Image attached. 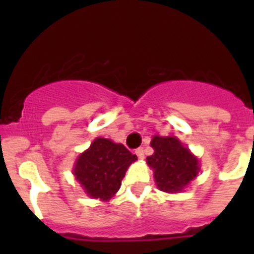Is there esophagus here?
<instances>
[{
	"label": "esophagus",
	"instance_id": "1",
	"mask_svg": "<svg viewBox=\"0 0 254 254\" xmlns=\"http://www.w3.org/2000/svg\"><path fill=\"white\" fill-rule=\"evenodd\" d=\"M136 155H137L138 159H143L145 158V150L142 149V147H138V149H136Z\"/></svg>",
	"mask_w": 254,
	"mask_h": 254
}]
</instances>
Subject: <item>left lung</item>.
Segmentation results:
<instances>
[{
	"label": "left lung",
	"instance_id": "8db88e82",
	"mask_svg": "<svg viewBox=\"0 0 254 254\" xmlns=\"http://www.w3.org/2000/svg\"><path fill=\"white\" fill-rule=\"evenodd\" d=\"M154 154L147 164L154 170L159 190L169 193L182 190L198 174V160L176 137L155 136L151 140Z\"/></svg>",
	"mask_w": 254,
	"mask_h": 254
}]
</instances>
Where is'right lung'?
<instances>
[{"label": "right lung", "mask_w": 254, "mask_h": 254, "mask_svg": "<svg viewBox=\"0 0 254 254\" xmlns=\"http://www.w3.org/2000/svg\"><path fill=\"white\" fill-rule=\"evenodd\" d=\"M134 160L137 156L122 143L98 137L78 156L73 174L89 196L108 201L120 190L126 170Z\"/></svg>", "instance_id": "right-lung-1"}]
</instances>
